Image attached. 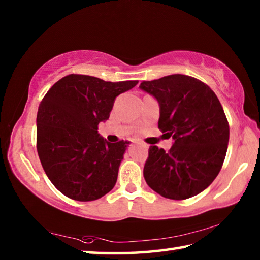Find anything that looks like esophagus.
<instances>
[{"instance_id":"34e87169","label":"esophagus","mask_w":260,"mask_h":260,"mask_svg":"<svg viewBox=\"0 0 260 260\" xmlns=\"http://www.w3.org/2000/svg\"><path fill=\"white\" fill-rule=\"evenodd\" d=\"M141 146H142L144 149H146V150L148 149V146H147V144H142V143H141Z\"/></svg>"}]
</instances>
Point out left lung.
<instances>
[{
    "label": "left lung",
    "instance_id": "left-lung-1",
    "mask_svg": "<svg viewBox=\"0 0 260 260\" xmlns=\"http://www.w3.org/2000/svg\"><path fill=\"white\" fill-rule=\"evenodd\" d=\"M140 88L158 101V128L174 140L167 152L149 148L146 182L165 199H190L213 182L225 160L230 125L221 104L208 85L184 74L142 81Z\"/></svg>",
    "mask_w": 260,
    "mask_h": 260
}]
</instances>
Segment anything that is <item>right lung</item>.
<instances>
[{
  "label": "right lung",
  "mask_w": 260,
  "mask_h": 260,
  "mask_svg": "<svg viewBox=\"0 0 260 260\" xmlns=\"http://www.w3.org/2000/svg\"><path fill=\"white\" fill-rule=\"evenodd\" d=\"M138 82L70 74L42 99L37 116L38 155L51 183L69 199L99 200L116 184L129 142H108L99 134V124L109 119L117 96Z\"/></svg>",
  "instance_id": "right-lung-1"
}]
</instances>
